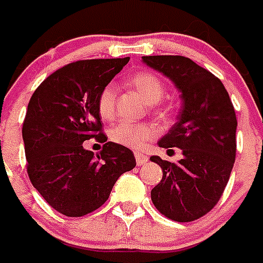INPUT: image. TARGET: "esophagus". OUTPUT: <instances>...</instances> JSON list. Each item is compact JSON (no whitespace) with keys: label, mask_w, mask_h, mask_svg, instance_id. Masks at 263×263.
I'll return each instance as SVG.
<instances>
[{"label":"esophagus","mask_w":263,"mask_h":263,"mask_svg":"<svg viewBox=\"0 0 263 263\" xmlns=\"http://www.w3.org/2000/svg\"><path fill=\"white\" fill-rule=\"evenodd\" d=\"M147 160H148V158L146 154H143V153H141V152L136 153V162L138 166H143V164H145Z\"/></svg>","instance_id":"34e87169"}]
</instances>
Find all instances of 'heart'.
<instances>
[{"instance_id":"b5f03b06","label":"heart","mask_w":263,"mask_h":263,"mask_svg":"<svg viewBox=\"0 0 263 263\" xmlns=\"http://www.w3.org/2000/svg\"><path fill=\"white\" fill-rule=\"evenodd\" d=\"M130 85L141 95L147 104L158 103L166 93L163 83L155 73L141 71L129 79ZM97 111L103 121H110L116 111V88L105 85L97 97ZM157 134L154 125L147 122H118L109 129L111 142L125 147L139 148L143 143L152 141Z\"/></svg>"}]
</instances>
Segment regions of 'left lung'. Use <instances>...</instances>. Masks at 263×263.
Here are the masks:
<instances>
[{
	"mask_svg": "<svg viewBox=\"0 0 263 263\" xmlns=\"http://www.w3.org/2000/svg\"><path fill=\"white\" fill-rule=\"evenodd\" d=\"M152 68L174 81L183 100L178 121L158 145L182 148L171 163L153 155L163 170L152 200L170 220L190 222L218 203L236 159L237 118L224 84L212 72L180 55L142 57Z\"/></svg>",
	"mask_w": 263,
	"mask_h": 263,
	"instance_id": "obj_1",
	"label": "left lung"
}]
</instances>
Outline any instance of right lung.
<instances>
[{
	"label": "right lung",
	"instance_id": "obj_1",
	"mask_svg": "<svg viewBox=\"0 0 263 263\" xmlns=\"http://www.w3.org/2000/svg\"><path fill=\"white\" fill-rule=\"evenodd\" d=\"M129 62L78 60L62 67L32 93L22 138L30 182L62 215L81 217L108 200L116 180L136 167L133 152L105 142L97 97ZM104 142L96 158L82 142Z\"/></svg>",
	"mask_w": 263,
	"mask_h": 263
}]
</instances>
